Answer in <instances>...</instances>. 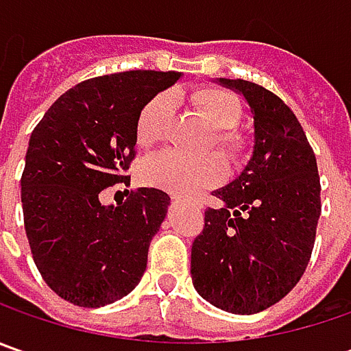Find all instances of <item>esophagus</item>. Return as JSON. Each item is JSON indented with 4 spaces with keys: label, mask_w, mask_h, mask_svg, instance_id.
Instances as JSON below:
<instances>
[{
    "label": "esophagus",
    "mask_w": 351,
    "mask_h": 351,
    "mask_svg": "<svg viewBox=\"0 0 351 351\" xmlns=\"http://www.w3.org/2000/svg\"><path fill=\"white\" fill-rule=\"evenodd\" d=\"M171 199H176V201H182L183 197L182 195H176V193H173V195H171Z\"/></svg>",
    "instance_id": "34e87169"
}]
</instances>
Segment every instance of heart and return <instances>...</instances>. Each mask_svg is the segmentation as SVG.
Wrapping results in <instances>:
<instances>
[{"mask_svg":"<svg viewBox=\"0 0 351 351\" xmlns=\"http://www.w3.org/2000/svg\"><path fill=\"white\" fill-rule=\"evenodd\" d=\"M193 105L205 123L213 128L210 146L224 158H236L242 152V141L234 132L242 117V105L234 93L223 88L197 89L191 95ZM176 101L171 93L162 91L146 103L136 119V142L154 146L169 128ZM142 183L160 187L171 193H191L203 187H213L223 180V162L217 156L191 158L176 150H162L148 156L138 169Z\"/></svg>","mask_w":351,"mask_h":351,"instance_id":"heart-1","label":"heart"}]
</instances>
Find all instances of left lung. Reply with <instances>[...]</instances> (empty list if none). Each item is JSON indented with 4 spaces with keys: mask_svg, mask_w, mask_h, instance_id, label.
Wrapping results in <instances>:
<instances>
[{
    "mask_svg": "<svg viewBox=\"0 0 351 351\" xmlns=\"http://www.w3.org/2000/svg\"><path fill=\"white\" fill-rule=\"evenodd\" d=\"M254 115V154L234 182L215 191L191 246V277L210 304L254 315L276 304L303 277L320 217L317 158L295 113L276 93L224 80Z\"/></svg>",
    "mask_w": 351,
    "mask_h": 351,
    "instance_id": "obj_1",
    "label": "left lung"
}]
</instances>
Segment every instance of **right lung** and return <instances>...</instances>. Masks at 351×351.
<instances>
[{"instance_id":"add662e5","label":"right lung","mask_w":351,"mask_h":351,"mask_svg":"<svg viewBox=\"0 0 351 351\" xmlns=\"http://www.w3.org/2000/svg\"><path fill=\"white\" fill-rule=\"evenodd\" d=\"M180 72L130 70L91 77L60 95L34 127L21 176L31 254L47 285L77 306L128 295L146 269L148 246L168 213L162 189L127 191L115 207L99 193L130 185L136 119Z\"/></svg>"}]
</instances>
